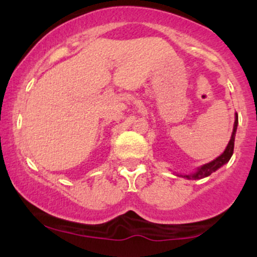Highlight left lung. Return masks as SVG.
<instances>
[{
  "instance_id": "8db88e82",
  "label": "left lung",
  "mask_w": 257,
  "mask_h": 257,
  "mask_svg": "<svg viewBox=\"0 0 257 257\" xmlns=\"http://www.w3.org/2000/svg\"><path fill=\"white\" fill-rule=\"evenodd\" d=\"M237 125H238V114L235 113L234 125H233L231 140H229L228 145H227L226 150L223 151L222 155H220L216 159L209 162V163L204 164V166L199 167L194 173L188 174V175H180V176H182V178H186L188 180H199V179L206 178V176L211 175V174H213L214 172H216L219 168L222 167L223 164H226L227 162L231 159L232 155H233V150H234V139H235V132H237Z\"/></svg>"
}]
</instances>
